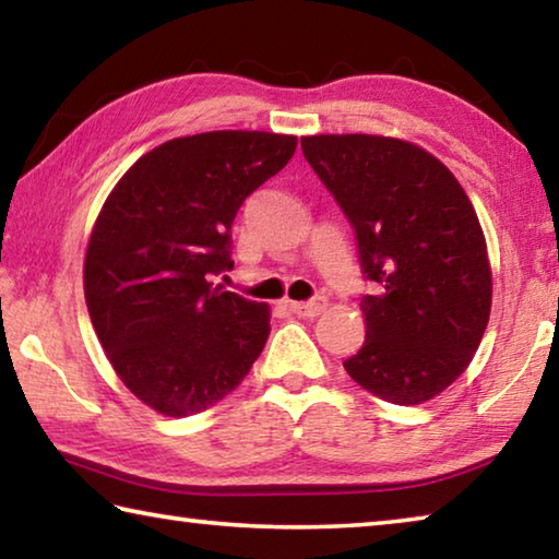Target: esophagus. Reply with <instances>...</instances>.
<instances>
[{"label":"esophagus","instance_id":"34e87169","mask_svg":"<svg viewBox=\"0 0 559 559\" xmlns=\"http://www.w3.org/2000/svg\"><path fill=\"white\" fill-rule=\"evenodd\" d=\"M286 306L293 310V313L300 316V318H318L323 310L328 308V300L323 296H318L313 300H306V302H293L286 300Z\"/></svg>","mask_w":559,"mask_h":559}]
</instances>
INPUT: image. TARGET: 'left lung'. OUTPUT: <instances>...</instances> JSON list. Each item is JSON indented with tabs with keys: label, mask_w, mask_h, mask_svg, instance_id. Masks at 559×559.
Instances as JSON below:
<instances>
[{
	"label": "left lung",
	"mask_w": 559,
	"mask_h": 559,
	"mask_svg": "<svg viewBox=\"0 0 559 559\" xmlns=\"http://www.w3.org/2000/svg\"><path fill=\"white\" fill-rule=\"evenodd\" d=\"M302 155L357 236L367 335L345 370L384 402L424 404L456 382L486 333L493 273L476 210L427 150L384 135H308Z\"/></svg>",
	"instance_id": "8db88e82"
}]
</instances>
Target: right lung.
Wrapping results in <instances>:
<instances>
[{
    "instance_id": "right-lung-1",
    "label": "right lung",
    "mask_w": 559,
    "mask_h": 559,
    "mask_svg": "<svg viewBox=\"0 0 559 559\" xmlns=\"http://www.w3.org/2000/svg\"><path fill=\"white\" fill-rule=\"evenodd\" d=\"M296 135L214 130L167 140L112 187L93 224L83 293L122 384L165 416L234 392L269 340L271 308L214 286L234 266L246 197L296 153Z\"/></svg>"
}]
</instances>
